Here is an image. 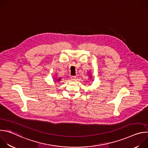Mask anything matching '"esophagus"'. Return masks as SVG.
Listing matches in <instances>:
<instances>
[{"mask_svg":"<svg viewBox=\"0 0 148 148\" xmlns=\"http://www.w3.org/2000/svg\"><path fill=\"white\" fill-rule=\"evenodd\" d=\"M75 78H76V76H71V79L72 80H75Z\"/></svg>","mask_w":148,"mask_h":148,"instance_id":"34e87169","label":"esophagus"}]
</instances>
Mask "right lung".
<instances>
[{
  "mask_svg": "<svg viewBox=\"0 0 148 148\" xmlns=\"http://www.w3.org/2000/svg\"><path fill=\"white\" fill-rule=\"evenodd\" d=\"M60 79H61V78H58V79H57V81H59Z\"/></svg>",
  "mask_w": 148,
  "mask_h": 148,
  "instance_id": "1",
  "label": "right lung"
}]
</instances>
